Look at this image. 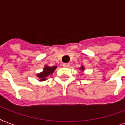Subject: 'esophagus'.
<instances>
[{
	"mask_svg": "<svg viewBox=\"0 0 125 125\" xmlns=\"http://www.w3.org/2000/svg\"><path fill=\"white\" fill-rule=\"evenodd\" d=\"M63 67H69V63H64V64H63Z\"/></svg>",
	"mask_w": 125,
	"mask_h": 125,
	"instance_id": "34e87169",
	"label": "esophagus"
}]
</instances>
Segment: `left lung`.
Instances as JSON below:
<instances>
[{
	"mask_svg": "<svg viewBox=\"0 0 125 125\" xmlns=\"http://www.w3.org/2000/svg\"><path fill=\"white\" fill-rule=\"evenodd\" d=\"M79 69L83 71H84V69H85V67H84V66H83V65H81V67L79 68Z\"/></svg>",
	"mask_w": 125,
	"mask_h": 125,
	"instance_id": "8db88e82",
	"label": "left lung"
}]
</instances>
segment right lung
Returning <instances> with one entry per match:
<instances>
[{"instance_id":"right-lung-1","label":"right lung","mask_w":125,"mask_h":125,"mask_svg":"<svg viewBox=\"0 0 125 125\" xmlns=\"http://www.w3.org/2000/svg\"><path fill=\"white\" fill-rule=\"evenodd\" d=\"M56 68L57 66L50 67L45 65L43 69V71L40 73H38L36 74V76L39 78V80H40L39 81H41V82L45 81L47 79V78L49 77V76L53 74V73L54 72V71L56 70Z\"/></svg>"}]
</instances>
